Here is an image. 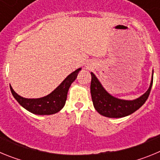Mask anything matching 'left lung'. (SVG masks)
<instances>
[{
    "mask_svg": "<svg viewBox=\"0 0 160 160\" xmlns=\"http://www.w3.org/2000/svg\"><path fill=\"white\" fill-rule=\"evenodd\" d=\"M90 93L93 104L96 111L100 114L108 118H122L130 115L140 108L148 99L152 83L153 73L149 89L142 96L135 100H123L113 97L103 88L98 79L91 72Z\"/></svg>",
    "mask_w": 160,
    "mask_h": 160,
    "instance_id": "8db88e82",
    "label": "left lung"
}]
</instances>
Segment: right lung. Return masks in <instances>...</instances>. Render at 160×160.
<instances>
[{
	"label": "right lung",
	"instance_id": "obj_1",
	"mask_svg": "<svg viewBox=\"0 0 160 160\" xmlns=\"http://www.w3.org/2000/svg\"><path fill=\"white\" fill-rule=\"evenodd\" d=\"M80 70L81 68L70 73L53 92L40 98H25L22 97L18 95L10 86L11 92L20 105L32 114L40 115L55 114L60 111L65 106L69 88L76 79Z\"/></svg>",
	"mask_w": 160,
	"mask_h": 160
}]
</instances>
